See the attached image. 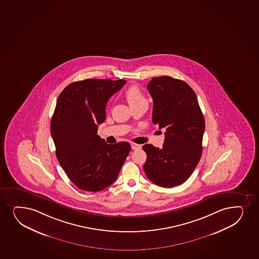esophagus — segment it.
I'll list each match as a JSON object with an SVG mask.
<instances>
[{
  "label": "esophagus",
  "mask_w": 259,
  "mask_h": 259,
  "mask_svg": "<svg viewBox=\"0 0 259 259\" xmlns=\"http://www.w3.org/2000/svg\"><path fill=\"white\" fill-rule=\"evenodd\" d=\"M131 146L132 149L134 150H138L140 149V148H141V146H140V145H138V144L132 143Z\"/></svg>",
  "instance_id": "1"
}]
</instances>
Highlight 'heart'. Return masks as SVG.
Returning a JSON list of instances; mask_svg holds the SVG:
<instances>
[{
  "instance_id": "b5f03b06",
  "label": "heart",
  "mask_w": 259,
  "mask_h": 259,
  "mask_svg": "<svg viewBox=\"0 0 259 259\" xmlns=\"http://www.w3.org/2000/svg\"><path fill=\"white\" fill-rule=\"evenodd\" d=\"M125 99L130 107H136L140 104L146 103V100L142 92L137 85H132L125 91Z\"/></svg>"
}]
</instances>
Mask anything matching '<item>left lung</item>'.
<instances>
[{
  "instance_id": "left-lung-1",
  "label": "left lung",
  "mask_w": 259,
  "mask_h": 259,
  "mask_svg": "<svg viewBox=\"0 0 259 259\" xmlns=\"http://www.w3.org/2000/svg\"><path fill=\"white\" fill-rule=\"evenodd\" d=\"M153 100L152 122L165 128L162 148L151 144L144 170L157 186L171 188L188 180L202 155L204 119L194 91L170 76L154 77L147 84Z\"/></svg>"
}]
</instances>
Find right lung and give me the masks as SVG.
<instances>
[{"label": "right lung", "mask_w": 259, "mask_h": 259, "mask_svg": "<svg viewBox=\"0 0 259 259\" xmlns=\"http://www.w3.org/2000/svg\"><path fill=\"white\" fill-rule=\"evenodd\" d=\"M125 80L88 79L69 84L59 95L50 131L58 161L83 191L99 192L115 181L131 145H109L97 135L107 101Z\"/></svg>", "instance_id": "right-lung-1"}]
</instances>
